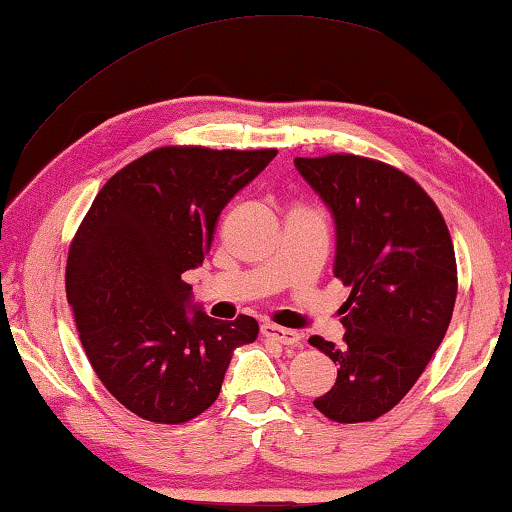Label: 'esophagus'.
Masks as SVG:
<instances>
[{"label": "esophagus", "mask_w": 512, "mask_h": 512, "mask_svg": "<svg viewBox=\"0 0 512 512\" xmlns=\"http://www.w3.org/2000/svg\"><path fill=\"white\" fill-rule=\"evenodd\" d=\"M261 333H263V338L275 340V342H279V345H296V342L300 340L298 331H291V328H282L275 324H263Z\"/></svg>", "instance_id": "1"}]
</instances>
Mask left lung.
I'll return each mask as SVG.
<instances>
[{
	"label": "left lung",
	"instance_id": "8db88e82",
	"mask_svg": "<svg viewBox=\"0 0 512 512\" xmlns=\"http://www.w3.org/2000/svg\"><path fill=\"white\" fill-rule=\"evenodd\" d=\"M335 219L333 272L352 293L340 307L342 345H310L338 366L314 401L340 424L373 422L403 401L443 342L457 300L450 230L429 193L380 160L331 153L296 158Z\"/></svg>",
	"mask_w": 512,
	"mask_h": 512
}]
</instances>
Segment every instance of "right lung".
<instances>
[{
	"instance_id": "1",
	"label": "right lung",
	"mask_w": 512,
	"mask_h": 512,
	"mask_svg": "<svg viewBox=\"0 0 512 512\" xmlns=\"http://www.w3.org/2000/svg\"><path fill=\"white\" fill-rule=\"evenodd\" d=\"M275 156L160 146L102 186L69 244L67 300L90 366L146 422L202 415L233 349L256 340L254 317L219 321L193 307L184 272L202 265L221 209Z\"/></svg>"
}]
</instances>
